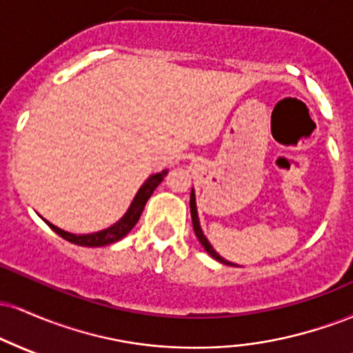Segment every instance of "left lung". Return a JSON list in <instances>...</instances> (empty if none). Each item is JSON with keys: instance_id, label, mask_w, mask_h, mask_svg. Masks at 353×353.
I'll return each mask as SVG.
<instances>
[{"instance_id": "obj_1", "label": "left lung", "mask_w": 353, "mask_h": 353, "mask_svg": "<svg viewBox=\"0 0 353 353\" xmlns=\"http://www.w3.org/2000/svg\"><path fill=\"white\" fill-rule=\"evenodd\" d=\"M190 217H192V228H194V232H196L197 239H199V242L202 244V247H204L205 250H208V254L210 255V257H214L216 261L222 262V264L225 265H236L232 264V262L225 261L224 257H221L216 250H214V247L209 244V241L205 239L204 234H202V229H201V224H199V217H197V208H196V194H194V190H190Z\"/></svg>"}]
</instances>
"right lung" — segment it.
<instances>
[{"mask_svg":"<svg viewBox=\"0 0 353 353\" xmlns=\"http://www.w3.org/2000/svg\"><path fill=\"white\" fill-rule=\"evenodd\" d=\"M165 174H168V171L157 172V174H152V176H149V179L145 181L143 185H141L139 190H137L134 201H132L131 205H129L128 212H125L114 225H111V228L99 230V232L81 234V236H76V234L66 232V230L56 228V225H52L51 222H48V221H46V224L50 225V228L54 230L58 236L66 239V241L71 242V244H76L81 247H103V245L114 244V242L121 241V239H123L125 234H128L129 230H131L137 224V221H139L141 214H143V210H144L145 202H148L149 197L152 196L154 189H156L157 185L163 182Z\"/></svg>","mask_w":353,"mask_h":353,"instance_id":"obj_1","label":"right lung"}]
</instances>
